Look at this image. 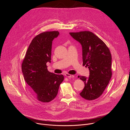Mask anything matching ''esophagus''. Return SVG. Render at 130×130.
Masks as SVG:
<instances>
[{"label":"esophagus","mask_w":130,"mask_h":130,"mask_svg":"<svg viewBox=\"0 0 130 130\" xmlns=\"http://www.w3.org/2000/svg\"><path fill=\"white\" fill-rule=\"evenodd\" d=\"M65 75L66 77H69V78H74V77H75V76H74L73 75H70V74H68V73H65Z\"/></svg>","instance_id":"obj_1"}]
</instances>
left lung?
<instances>
[{"instance_id": "obj_1", "label": "left lung", "mask_w": 130, "mask_h": 130, "mask_svg": "<svg viewBox=\"0 0 130 130\" xmlns=\"http://www.w3.org/2000/svg\"><path fill=\"white\" fill-rule=\"evenodd\" d=\"M69 34L81 44L83 65L87 67L89 70L88 77L78 76L85 84L80 95L88 100L96 99L102 94L112 77L110 51L105 44L91 32L85 31Z\"/></svg>"}]
</instances>
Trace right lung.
I'll return each instance as SVG.
<instances>
[{
  "label": "right lung",
  "mask_w": 130,
  "mask_h": 130,
  "mask_svg": "<svg viewBox=\"0 0 130 130\" xmlns=\"http://www.w3.org/2000/svg\"><path fill=\"white\" fill-rule=\"evenodd\" d=\"M59 35L58 31H50L36 36L22 65L25 81L34 96L43 102H50L55 98L64 80L63 75L49 72L46 65L47 62L51 63L52 41Z\"/></svg>",
  "instance_id": "1"
}]
</instances>
